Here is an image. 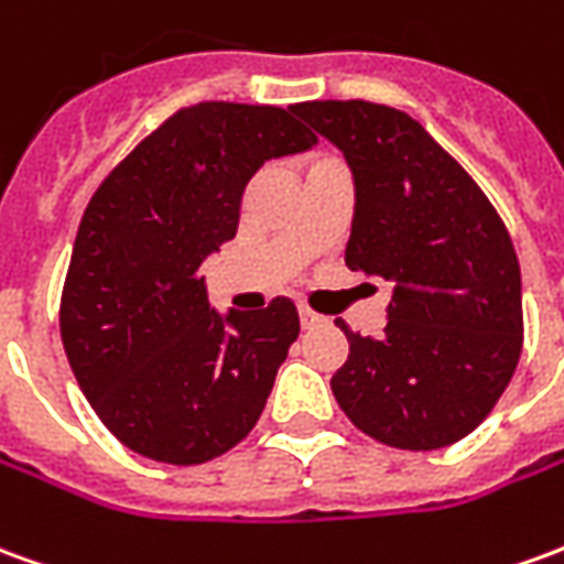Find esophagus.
Wrapping results in <instances>:
<instances>
[{
	"label": "esophagus",
	"mask_w": 564,
	"mask_h": 564,
	"mask_svg": "<svg viewBox=\"0 0 564 564\" xmlns=\"http://www.w3.org/2000/svg\"><path fill=\"white\" fill-rule=\"evenodd\" d=\"M299 321H302V329H311V326L323 323V317L317 311H311L308 305H299Z\"/></svg>",
	"instance_id": "esophagus-1"
}]
</instances>
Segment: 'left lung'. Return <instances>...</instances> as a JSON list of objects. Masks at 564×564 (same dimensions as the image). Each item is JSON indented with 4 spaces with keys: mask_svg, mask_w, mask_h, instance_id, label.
Instances as JSON below:
<instances>
[{
    "mask_svg": "<svg viewBox=\"0 0 564 564\" xmlns=\"http://www.w3.org/2000/svg\"><path fill=\"white\" fill-rule=\"evenodd\" d=\"M295 112L336 143L354 173L345 265L393 283L384 336H348L333 376L366 436L431 452L476 431L522 354V274L486 192L431 133L391 106L311 100Z\"/></svg>",
    "mask_w": 564,
    "mask_h": 564,
    "instance_id": "8db88e82",
    "label": "left lung"
}]
</instances>
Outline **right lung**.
Listing matches in <instances>:
<instances>
[{
	"label": "right lung",
	"mask_w": 564,
	"mask_h": 564,
	"mask_svg": "<svg viewBox=\"0 0 564 564\" xmlns=\"http://www.w3.org/2000/svg\"><path fill=\"white\" fill-rule=\"evenodd\" d=\"M314 143L295 106L195 104L94 192L63 281L61 338L78 388L121 446L188 467L256 427L299 311L278 295L269 308L219 317L200 265L235 238L250 176Z\"/></svg>",
	"instance_id": "add662e5"
}]
</instances>
